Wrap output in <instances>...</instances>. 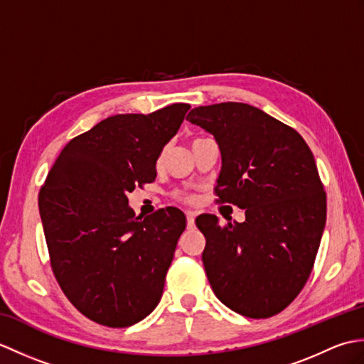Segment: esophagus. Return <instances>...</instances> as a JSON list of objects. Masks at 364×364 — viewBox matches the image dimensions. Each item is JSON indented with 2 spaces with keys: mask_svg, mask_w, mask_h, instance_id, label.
Segmentation results:
<instances>
[{
  "mask_svg": "<svg viewBox=\"0 0 364 364\" xmlns=\"http://www.w3.org/2000/svg\"><path fill=\"white\" fill-rule=\"evenodd\" d=\"M196 211H186V219H188V225L189 227H194V222H196Z\"/></svg>",
  "mask_w": 364,
  "mask_h": 364,
  "instance_id": "esophagus-1",
  "label": "esophagus"
}]
</instances>
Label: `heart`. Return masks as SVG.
<instances>
[{
    "label": "heart",
    "mask_w": 364,
    "mask_h": 364,
    "mask_svg": "<svg viewBox=\"0 0 364 364\" xmlns=\"http://www.w3.org/2000/svg\"><path fill=\"white\" fill-rule=\"evenodd\" d=\"M183 200H186V202H192V198H191L189 196H184V197H183Z\"/></svg>",
    "instance_id": "b5f03b06"
}]
</instances>
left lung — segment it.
Here are the masks:
<instances>
[{"instance_id": "left-lung-1", "label": "left lung", "mask_w": 364, "mask_h": 364, "mask_svg": "<svg viewBox=\"0 0 364 364\" xmlns=\"http://www.w3.org/2000/svg\"><path fill=\"white\" fill-rule=\"evenodd\" d=\"M186 120L219 144L215 202L245 210L242 223L219 225L213 214L196 219L206 239L208 280L230 310L270 318L304 289L326 227L327 197L313 153L296 129L245 103L198 106Z\"/></svg>"}]
</instances>
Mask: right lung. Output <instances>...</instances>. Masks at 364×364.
Instances as JSON below:
<instances>
[{
  "mask_svg": "<svg viewBox=\"0 0 364 364\" xmlns=\"http://www.w3.org/2000/svg\"><path fill=\"white\" fill-rule=\"evenodd\" d=\"M189 105L117 114L76 136L38 192L53 274L86 318L129 327L159 304L186 215L168 206L145 219L128 194L156 178V161Z\"/></svg>",
  "mask_w": 364,
  "mask_h": 364,
  "instance_id": "right-lung-1",
  "label": "right lung"
}]
</instances>
